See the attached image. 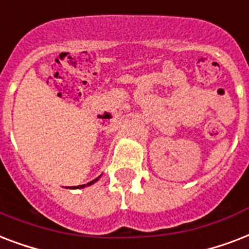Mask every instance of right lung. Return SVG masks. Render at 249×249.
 <instances>
[{
	"mask_svg": "<svg viewBox=\"0 0 249 249\" xmlns=\"http://www.w3.org/2000/svg\"><path fill=\"white\" fill-rule=\"evenodd\" d=\"M98 179H100V177L94 179V180H92V182L87 183V184H82V186H75V187H71V188H72V190H79V188H84V187H86V186H90V184H93V183H96L98 180Z\"/></svg>",
	"mask_w": 249,
	"mask_h": 249,
	"instance_id": "1",
	"label": "right lung"
}]
</instances>
